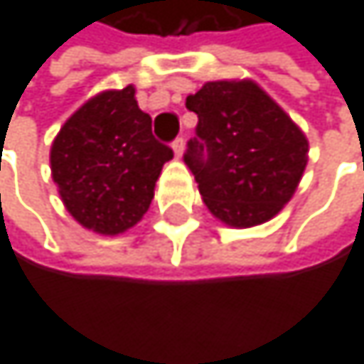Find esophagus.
I'll return each instance as SVG.
<instances>
[{"label":"esophagus","mask_w":364,"mask_h":364,"mask_svg":"<svg viewBox=\"0 0 364 364\" xmlns=\"http://www.w3.org/2000/svg\"><path fill=\"white\" fill-rule=\"evenodd\" d=\"M183 150H186V144H183V139H174L172 141V152H174V157L176 159H181V157H183Z\"/></svg>","instance_id":"34e87169"}]
</instances>
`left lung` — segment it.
<instances>
[{"label":"left lung","mask_w":364,"mask_h":364,"mask_svg":"<svg viewBox=\"0 0 364 364\" xmlns=\"http://www.w3.org/2000/svg\"><path fill=\"white\" fill-rule=\"evenodd\" d=\"M186 107L198 115L186 164L220 223L249 229L275 218L308 164V139L255 80L205 82Z\"/></svg>","instance_id":"obj_1"}]
</instances>
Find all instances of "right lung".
<instances>
[{
    "label": "right lung",
    "instance_id": "right-lung-1",
    "mask_svg": "<svg viewBox=\"0 0 364 364\" xmlns=\"http://www.w3.org/2000/svg\"><path fill=\"white\" fill-rule=\"evenodd\" d=\"M172 150L152 137L135 87L107 89L69 115L52 141L50 168L72 218L100 235L135 227L155 196Z\"/></svg>",
    "mask_w": 364,
    "mask_h": 364
}]
</instances>
